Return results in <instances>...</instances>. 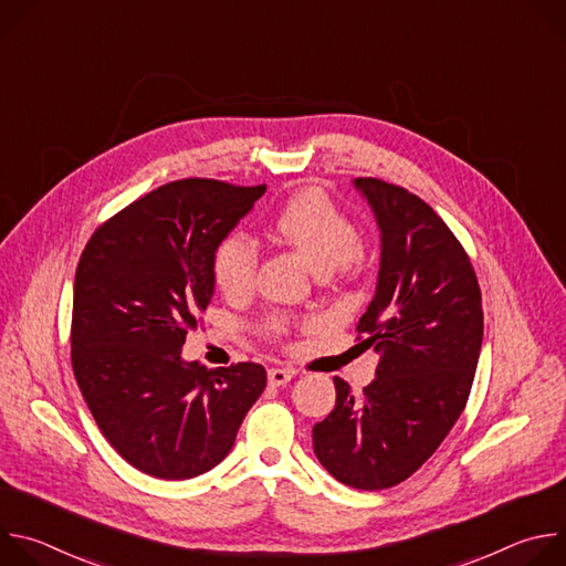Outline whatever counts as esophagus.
Here are the masks:
<instances>
[{"label":"esophagus","instance_id":"obj_1","mask_svg":"<svg viewBox=\"0 0 566 566\" xmlns=\"http://www.w3.org/2000/svg\"><path fill=\"white\" fill-rule=\"evenodd\" d=\"M295 376V371L293 369H280V367H273V369H269V382L271 385H284V382H289L291 378Z\"/></svg>","mask_w":566,"mask_h":566}]
</instances>
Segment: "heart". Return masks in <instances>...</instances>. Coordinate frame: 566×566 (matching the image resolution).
<instances>
[{
	"mask_svg": "<svg viewBox=\"0 0 566 566\" xmlns=\"http://www.w3.org/2000/svg\"><path fill=\"white\" fill-rule=\"evenodd\" d=\"M271 234L280 244L300 253L317 275L345 271L360 251V232L325 192L302 190L286 199L271 219ZM260 251L255 241L241 232L221 237L210 255V275L226 297H244L258 277ZM291 319L271 313L262 319L260 332L273 340L289 334Z\"/></svg>",
	"mask_w": 566,
	"mask_h": 566,
	"instance_id": "obj_1",
	"label": "heart"
}]
</instances>
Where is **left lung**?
<instances>
[{
  "instance_id": "1",
  "label": "left lung",
  "mask_w": 566,
  "mask_h": 566,
  "mask_svg": "<svg viewBox=\"0 0 566 566\" xmlns=\"http://www.w3.org/2000/svg\"><path fill=\"white\" fill-rule=\"evenodd\" d=\"M354 184L382 237L356 347L380 360L358 396L334 378L336 408L315 423L313 450L347 486L385 491L434 454L465 408L483 338L481 289L461 241L423 199L374 177Z\"/></svg>"
}]
</instances>
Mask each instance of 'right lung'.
Instances as JSON below:
<instances>
[{
    "instance_id": "obj_1",
    "label": "right lung",
    "mask_w": 566,
    "mask_h": 566,
    "mask_svg": "<svg viewBox=\"0 0 566 566\" xmlns=\"http://www.w3.org/2000/svg\"><path fill=\"white\" fill-rule=\"evenodd\" d=\"M266 186L181 179L90 237L73 282L71 365L112 448L158 479H190L232 448L266 387L258 363L206 369L181 347L212 297L210 255Z\"/></svg>"
}]
</instances>
